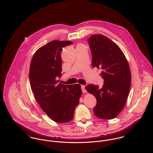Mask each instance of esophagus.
I'll return each mask as SVG.
<instances>
[{
    "label": "esophagus",
    "mask_w": 153,
    "mask_h": 153,
    "mask_svg": "<svg viewBox=\"0 0 153 153\" xmlns=\"http://www.w3.org/2000/svg\"><path fill=\"white\" fill-rule=\"evenodd\" d=\"M81 89H82V92H83V93H85V92H86V89H85V86H84V85H81Z\"/></svg>",
    "instance_id": "esophagus-1"
}]
</instances>
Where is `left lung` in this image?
I'll list each match as a JSON object with an SVG mask.
<instances>
[{
    "instance_id": "1",
    "label": "left lung",
    "mask_w": 153,
    "mask_h": 153,
    "mask_svg": "<svg viewBox=\"0 0 153 153\" xmlns=\"http://www.w3.org/2000/svg\"><path fill=\"white\" fill-rule=\"evenodd\" d=\"M88 43L92 65L102 69V87L89 84L85 89L97 99L95 115L101 119L115 118L124 108L130 89L131 75L128 61L120 47L102 35H92Z\"/></svg>"
}]
</instances>
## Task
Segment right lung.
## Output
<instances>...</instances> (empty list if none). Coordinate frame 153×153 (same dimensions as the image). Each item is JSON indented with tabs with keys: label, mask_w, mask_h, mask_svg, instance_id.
Listing matches in <instances>:
<instances>
[{
	"label": "right lung",
	"mask_w": 153,
	"mask_h": 153,
	"mask_svg": "<svg viewBox=\"0 0 153 153\" xmlns=\"http://www.w3.org/2000/svg\"><path fill=\"white\" fill-rule=\"evenodd\" d=\"M71 41H53L38 49L33 56L29 81L35 98L41 108L53 121L64 123L71 121L82 93L79 84L59 83L62 75V48Z\"/></svg>",
	"instance_id": "1"
}]
</instances>
